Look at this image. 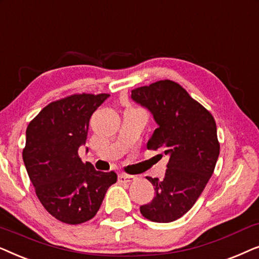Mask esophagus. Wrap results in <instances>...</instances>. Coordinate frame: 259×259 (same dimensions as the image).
Wrapping results in <instances>:
<instances>
[{"mask_svg": "<svg viewBox=\"0 0 259 259\" xmlns=\"http://www.w3.org/2000/svg\"><path fill=\"white\" fill-rule=\"evenodd\" d=\"M136 180L135 177L133 175H126V174H119L118 175V181L120 184H130V182H134Z\"/></svg>", "mask_w": 259, "mask_h": 259, "instance_id": "esophagus-1", "label": "esophagus"}]
</instances>
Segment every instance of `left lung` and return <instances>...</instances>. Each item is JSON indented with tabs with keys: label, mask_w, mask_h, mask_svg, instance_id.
I'll list each match as a JSON object with an SVG mask.
<instances>
[{
	"label": "left lung",
	"mask_w": 259,
	"mask_h": 259,
	"mask_svg": "<svg viewBox=\"0 0 259 259\" xmlns=\"http://www.w3.org/2000/svg\"><path fill=\"white\" fill-rule=\"evenodd\" d=\"M132 99L146 108L157 124L148 149L169 157L163 180L147 177L155 196L140 211L151 222H174L193 207L214 171L220 151L215 120L171 80L133 90Z\"/></svg>",
	"instance_id": "left-lung-1"
}]
</instances>
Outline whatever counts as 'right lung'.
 <instances>
[{
    "label": "right lung",
    "instance_id": "add662e5",
    "mask_svg": "<svg viewBox=\"0 0 259 259\" xmlns=\"http://www.w3.org/2000/svg\"><path fill=\"white\" fill-rule=\"evenodd\" d=\"M109 96L82 94L53 102L27 126L22 157L37 198L50 214L70 225L94 218L117 181L115 171L96 170L78 155L92 113Z\"/></svg>",
    "mask_w": 259,
    "mask_h": 259
}]
</instances>
